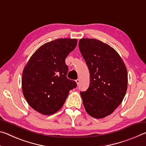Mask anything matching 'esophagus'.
Instances as JSON below:
<instances>
[{"label": "esophagus", "instance_id": "34e87169", "mask_svg": "<svg viewBox=\"0 0 146 146\" xmlns=\"http://www.w3.org/2000/svg\"><path fill=\"white\" fill-rule=\"evenodd\" d=\"M75 82H76V84L78 85L79 83H80V79H76V80H75Z\"/></svg>", "mask_w": 146, "mask_h": 146}]
</instances>
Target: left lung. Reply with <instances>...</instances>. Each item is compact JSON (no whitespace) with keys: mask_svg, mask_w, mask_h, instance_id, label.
I'll return each instance as SVG.
<instances>
[{"mask_svg":"<svg viewBox=\"0 0 146 146\" xmlns=\"http://www.w3.org/2000/svg\"><path fill=\"white\" fill-rule=\"evenodd\" d=\"M78 47L90 73L88 89L80 92L84 106L91 117L104 118L113 113L124 98L126 67L114 49L97 39H80Z\"/></svg>","mask_w":146,"mask_h":146,"instance_id":"8db88e82","label":"left lung"}]
</instances>
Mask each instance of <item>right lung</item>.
Returning a JSON list of instances; mask_svg holds the SVG:
<instances>
[{"label":"right lung","mask_w":146,"mask_h":146,"mask_svg":"<svg viewBox=\"0 0 146 146\" xmlns=\"http://www.w3.org/2000/svg\"><path fill=\"white\" fill-rule=\"evenodd\" d=\"M76 39L58 38L41 46L29 58L22 77L23 95L29 105L45 115L62 107L70 91L76 87L66 77L65 59L75 48Z\"/></svg>","instance_id":"right-lung-1"}]
</instances>
